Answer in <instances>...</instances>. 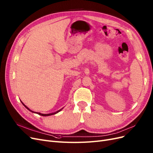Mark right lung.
<instances>
[{
  "label": "right lung",
  "instance_id": "right-lung-1",
  "mask_svg": "<svg viewBox=\"0 0 153 153\" xmlns=\"http://www.w3.org/2000/svg\"><path fill=\"white\" fill-rule=\"evenodd\" d=\"M21 102L22 103V104L23 105L25 106V108H27L28 110L29 111H31L32 113H35V114H38V115H42V116H43V117H47V116H50V115H55V114H57V113H59V111H60L62 109H63L64 108H61L60 110H58V111H55V112H53V113H51V114H41V113H39V112H35V111H32V110H31L29 108H28L27 106H26L22 102V101H21Z\"/></svg>",
  "mask_w": 153,
  "mask_h": 153
}]
</instances>
